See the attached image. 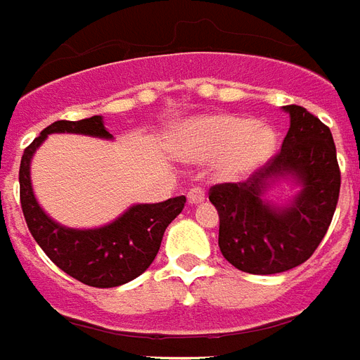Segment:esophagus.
Masks as SVG:
<instances>
[{"instance_id":"obj_1","label":"esophagus","mask_w":360,"mask_h":360,"mask_svg":"<svg viewBox=\"0 0 360 360\" xmlns=\"http://www.w3.org/2000/svg\"><path fill=\"white\" fill-rule=\"evenodd\" d=\"M205 199V190L201 186H193L190 191H188V201L190 202H201Z\"/></svg>"}]
</instances>
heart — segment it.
<instances>
[{
    "label": "heart",
    "instance_id": "b5f03b06",
    "mask_svg": "<svg viewBox=\"0 0 360 360\" xmlns=\"http://www.w3.org/2000/svg\"><path fill=\"white\" fill-rule=\"evenodd\" d=\"M277 146L271 127L254 125L252 119L237 115H214L195 121L184 131L178 142L182 155L193 161L221 159L226 174H237L264 163Z\"/></svg>",
    "mask_w": 360,
    "mask_h": 360
}]
</instances>
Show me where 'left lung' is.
<instances>
[{
    "label": "left lung",
    "mask_w": 360,
    "mask_h": 360,
    "mask_svg": "<svg viewBox=\"0 0 360 360\" xmlns=\"http://www.w3.org/2000/svg\"><path fill=\"white\" fill-rule=\"evenodd\" d=\"M290 129L264 169L241 182L216 184L209 199L220 214L224 258L252 275L288 271L311 258L328 231L340 197V165L328 127L305 108L285 106ZM292 174L302 191L286 210L261 201L267 177Z\"/></svg>",
    "instance_id": "left-lung-1"
}]
</instances>
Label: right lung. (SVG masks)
<instances>
[{
  "label": "right lung",
  "instance_id": "right-lung-1",
  "mask_svg": "<svg viewBox=\"0 0 360 360\" xmlns=\"http://www.w3.org/2000/svg\"><path fill=\"white\" fill-rule=\"evenodd\" d=\"M51 132H79L100 139L112 136L102 125L100 115L81 121L62 119L43 129L24 150L18 182L20 207L30 233L62 271L83 285L112 288L136 279L158 256L165 229L182 212L186 197H172L155 205H134L121 218L100 229L62 228L39 209L30 184V159Z\"/></svg>",
  "mask_w": 360,
  "mask_h": 360
}]
</instances>
